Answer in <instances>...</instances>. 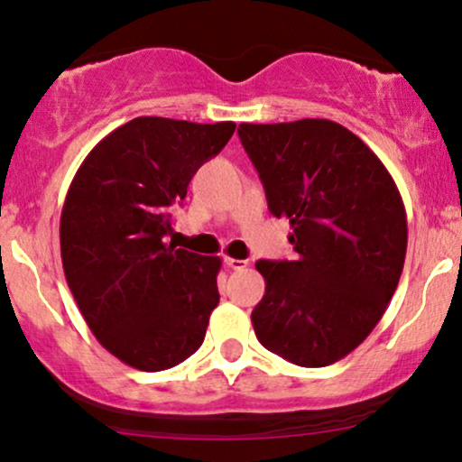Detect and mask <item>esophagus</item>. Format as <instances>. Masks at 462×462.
<instances>
[{"label": "esophagus", "mask_w": 462, "mask_h": 462, "mask_svg": "<svg viewBox=\"0 0 462 462\" xmlns=\"http://www.w3.org/2000/svg\"><path fill=\"white\" fill-rule=\"evenodd\" d=\"M224 264H226L227 269H245L247 267V261H238V258L226 256L224 258Z\"/></svg>", "instance_id": "34e87169"}]
</instances>
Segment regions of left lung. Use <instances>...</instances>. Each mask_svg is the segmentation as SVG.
Returning <instances> with one entry per match:
<instances>
[{"mask_svg": "<svg viewBox=\"0 0 462 462\" xmlns=\"http://www.w3.org/2000/svg\"><path fill=\"white\" fill-rule=\"evenodd\" d=\"M238 139L298 252L256 263L267 286L254 332L289 363L326 367L369 337L393 298L406 258L404 201L380 158L341 124H241Z\"/></svg>", "mask_w": 462, "mask_h": 462, "instance_id": "1", "label": "left lung"}]
</instances>
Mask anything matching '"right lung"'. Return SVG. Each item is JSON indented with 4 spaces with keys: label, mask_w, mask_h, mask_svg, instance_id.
<instances>
[{
    "label": "right lung",
    "mask_w": 462,
    "mask_h": 462,
    "mask_svg": "<svg viewBox=\"0 0 462 462\" xmlns=\"http://www.w3.org/2000/svg\"><path fill=\"white\" fill-rule=\"evenodd\" d=\"M235 128L136 116L93 147L69 187L60 217L67 284L97 341L130 367H176L204 343L221 261L164 236L171 206Z\"/></svg>",
    "instance_id": "right-lung-1"
}]
</instances>
